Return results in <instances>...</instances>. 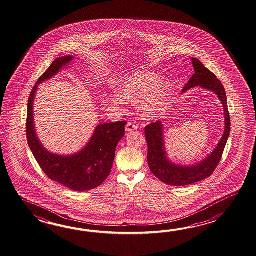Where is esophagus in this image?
I'll list each match as a JSON object with an SVG mask.
<instances>
[{"mask_svg": "<svg viewBox=\"0 0 256 256\" xmlns=\"http://www.w3.org/2000/svg\"><path fill=\"white\" fill-rule=\"evenodd\" d=\"M137 129V126L136 124L129 122L127 124H126V132H132V130H136Z\"/></svg>", "mask_w": 256, "mask_h": 256, "instance_id": "esophagus-1", "label": "esophagus"}]
</instances>
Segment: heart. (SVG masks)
I'll return each mask as SVG.
<instances>
[{
    "instance_id": "heart-1",
    "label": "heart",
    "mask_w": 256,
    "mask_h": 256,
    "mask_svg": "<svg viewBox=\"0 0 256 256\" xmlns=\"http://www.w3.org/2000/svg\"><path fill=\"white\" fill-rule=\"evenodd\" d=\"M172 86L170 82H161L160 78L150 71H138L127 78L119 88L122 98L132 104H140L150 98L144 105L146 117L158 114L166 105Z\"/></svg>"
}]
</instances>
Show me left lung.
I'll return each mask as SVG.
<instances>
[{
    "instance_id": "8db88e82",
    "label": "left lung",
    "mask_w": 256,
    "mask_h": 256,
    "mask_svg": "<svg viewBox=\"0 0 256 256\" xmlns=\"http://www.w3.org/2000/svg\"><path fill=\"white\" fill-rule=\"evenodd\" d=\"M192 63L195 73L186 83L183 92L191 88L200 86L216 93L223 104L226 126L222 140L212 154L198 164L192 166H176L168 159L164 148L163 126L160 120L151 122L149 126H146L144 134L148 146L147 161L149 168L158 180L168 185L176 186L190 185L210 176L222 158L223 151L230 132V118L227 97L222 82L212 71L203 66L200 60L192 58Z\"/></svg>"
}]
</instances>
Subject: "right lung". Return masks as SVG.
<instances>
[{
    "label": "right lung",
    "mask_w": 256,
    "mask_h": 256,
    "mask_svg": "<svg viewBox=\"0 0 256 256\" xmlns=\"http://www.w3.org/2000/svg\"><path fill=\"white\" fill-rule=\"evenodd\" d=\"M72 60V56L54 60L33 88L28 98L26 136L29 147L44 173L50 180L70 190L82 192L102 185L108 178L114 160L115 149L126 134L127 122L122 120L97 126L87 146L74 156H56L44 148L34 126V93L38 87V84L52 78L63 66L70 64Z\"/></svg>",
    "instance_id": "right-lung-1"
}]
</instances>
